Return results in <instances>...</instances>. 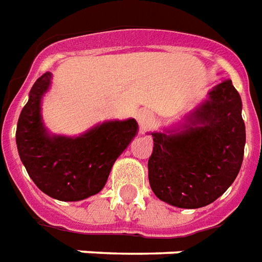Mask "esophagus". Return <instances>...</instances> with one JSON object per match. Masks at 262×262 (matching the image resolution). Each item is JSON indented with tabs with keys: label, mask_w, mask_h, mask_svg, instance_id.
<instances>
[{
	"label": "esophagus",
	"mask_w": 262,
	"mask_h": 262,
	"mask_svg": "<svg viewBox=\"0 0 262 262\" xmlns=\"http://www.w3.org/2000/svg\"><path fill=\"white\" fill-rule=\"evenodd\" d=\"M137 121H139V123H140V126L143 127V129H146L147 125H148V123H150V121H151L150 112H148V111H139V114H137Z\"/></svg>",
	"instance_id": "obj_1"
}]
</instances>
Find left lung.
<instances>
[{
    "instance_id": "obj_1",
    "label": "left lung",
    "mask_w": 262,
    "mask_h": 262,
    "mask_svg": "<svg viewBox=\"0 0 262 262\" xmlns=\"http://www.w3.org/2000/svg\"><path fill=\"white\" fill-rule=\"evenodd\" d=\"M180 133H151L148 180L160 200L179 208H200L228 190L239 173L246 144L242 98L224 80Z\"/></svg>"
}]
</instances>
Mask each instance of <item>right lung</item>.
<instances>
[{
	"mask_svg": "<svg viewBox=\"0 0 262 262\" xmlns=\"http://www.w3.org/2000/svg\"><path fill=\"white\" fill-rule=\"evenodd\" d=\"M50 82L47 72L33 84L17 121V151L40 190L61 201L83 200L105 186L114 162L137 133V122H104L75 139L50 136L40 114Z\"/></svg>",
	"mask_w": 262,
	"mask_h": 262,
	"instance_id": "obj_1",
	"label": "right lung"
}]
</instances>
